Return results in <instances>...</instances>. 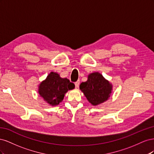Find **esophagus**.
<instances>
[{"instance_id": "esophagus-1", "label": "esophagus", "mask_w": 154, "mask_h": 154, "mask_svg": "<svg viewBox=\"0 0 154 154\" xmlns=\"http://www.w3.org/2000/svg\"><path fill=\"white\" fill-rule=\"evenodd\" d=\"M74 84H75V87L76 88H78L79 87V85H80V81H77L75 83H74Z\"/></svg>"}]
</instances>
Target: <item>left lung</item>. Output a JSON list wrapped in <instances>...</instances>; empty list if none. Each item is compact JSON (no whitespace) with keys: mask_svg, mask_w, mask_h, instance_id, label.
<instances>
[{"mask_svg":"<svg viewBox=\"0 0 154 154\" xmlns=\"http://www.w3.org/2000/svg\"><path fill=\"white\" fill-rule=\"evenodd\" d=\"M87 78L81 83L80 88L88 102L96 106L108 100L112 91V83L98 72L89 74Z\"/></svg>","mask_w":154,"mask_h":154,"instance_id":"1","label":"left lung"}]
</instances>
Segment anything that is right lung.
I'll return each instance as SVG.
<instances>
[{"label": "right lung", "instance_id": "1", "mask_svg": "<svg viewBox=\"0 0 154 154\" xmlns=\"http://www.w3.org/2000/svg\"><path fill=\"white\" fill-rule=\"evenodd\" d=\"M74 87V83L67 78H61L57 72H51L38 85V92L46 103L54 106L61 103L68 91Z\"/></svg>", "mask_w": 154, "mask_h": 154}]
</instances>
